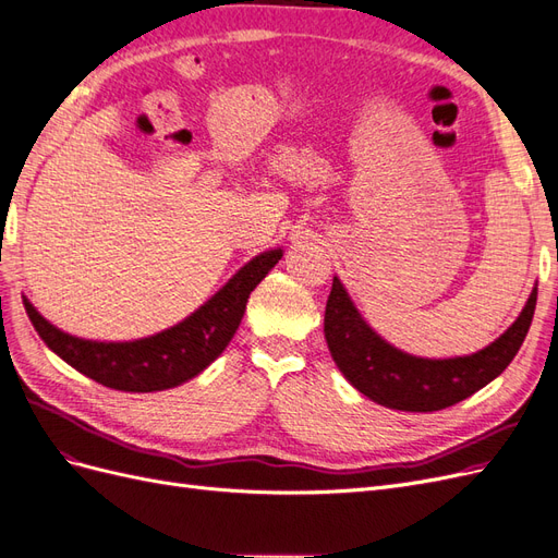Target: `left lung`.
I'll list each match as a JSON object with an SVG mask.
<instances>
[{
  "instance_id": "8db88e82",
  "label": "left lung",
  "mask_w": 558,
  "mask_h": 558,
  "mask_svg": "<svg viewBox=\"0 0 558 558\" xmlns=\"http://www.w3.org/2000/svg\"><path fill=\"white\" fill-rule=\"evenodd\" d=\"M537 289L514 324L494 344L463 359L428 361L384 342L353 307L340 279H332L324 332L332 361L363 396L402 412H437L465 400L494 381L526 340Z\"/></svg>"
}]
</instances>
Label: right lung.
Returning a JSON list of instances; mask_svg holds the SVG:
<instances>
[{
  "label": "right lung",
  "instance_id": "1",
  "mask_svg": "<svg viewBox=\"0 0 558 558\" xmlns=\"http://www.w3.org/2000/svg\"><path fill=\"white\" fill-rule=\"evenodd\" d=\"M281 248L246 263L207 305L179 326L137 342H90L66 335L25 302V312L41 340L81 375L116 391L150 393L174 388L199 375L218 359L240 328L251 291L281 260Z\"/></svg>",
  "mask_w": 558,
  "mask_h": 558
}]
</instances>
